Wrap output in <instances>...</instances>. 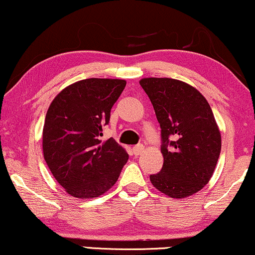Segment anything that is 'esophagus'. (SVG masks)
<instances>
[{"label": "esophagus", "instance_id": "obj_1", "mask_svg": "<svg viewBox=\"0 0 255 255\" xmlns=\"http://www.w3.org/2000/svg\"><path fill=\"white\" fill-rule=\"evenodd\" d=\"M143 151H144V145H143V144H137V145H135L134 148H132V152H134L135 156L141 155Z\"/></svg>", "mask_w": 255, "mask_h": 255}]
</instances>
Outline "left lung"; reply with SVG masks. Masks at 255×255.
<instances>
[{
    "label": "left lung",
    "mask_w": 255,
    "mask_h": 255,
    "mask_svg": "<svg viewBox=\"0 0 255 255\" xmlns=\"http://www.w3.org/2000/svg\"><path fill=\"white\" fill-rule=\"evenodd\" d=\"M160 126L163 167L150 175L155 187L181 199L208 184L221 153V132L206 98L195 88L173 78L139 81Z\"/></svg>",
    "instance_id": "left-lung-1"
}]
</instances>
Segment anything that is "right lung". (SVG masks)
I'll return each instance as SVG.
<instances>
[{
	"label": "right lung",
	"mask_w": 255,
	"mask_h": 255,
	"mask_svg": "<svg viewBox=\"0 0 255 255\" xmlns=\"http://www.w3.org/2000/svg\"><path fill=\"white\" fill-rule=\"evenodd\" d=\"M126 81L88 78L63 89L53 100L42 130L44 157L68 194L90 199L116 184L128 153L113 138L103 142V127Z\"/></svg>",
	"instance_id": "1"
}]
</instances>
